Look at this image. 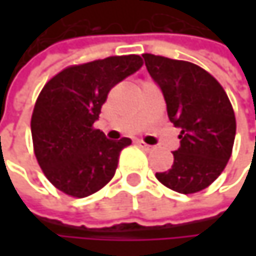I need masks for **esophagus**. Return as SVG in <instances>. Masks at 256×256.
I'll return each mask as SVG.
<instances>
[{
  "label": "esophagus",
  "mask_w": 256,
  "mask_h": 256,
  "mask_svg": "<svg viewBox=\"0 0 256 256\" xmlns=\"http://www.w3.org/2000/svg\"><path fill=\"white\" fill-rule=\"evenodd\" d=\"M138 146H139V148H142L144 151H151V150H152V146H151V145H148V144H145L144 140H138Z\"/></svg>",
  "instance_id": "1"
}]
</instances>
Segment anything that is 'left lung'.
I'll return each mask as SVG.
<instances>
[{"instance_id":"left-lung-1","label":"left lung","mask_w":256,"mask_h":256,"mask_svg":"<svg viewBox=\"0 0 256 256\" xmlns=\"http://www.w3.org/2000/svg\"><path fill=\"white\" fill-rule=\"evenodd\" d=\"M142 58L163 92L169 120L180 128L172 169L156 178L180 194L198 192L222 174L230 160L236 136L230 99L216 78L196 64L151 53Z\"/></svg>"}]
</instances>
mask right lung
Instances as JSON below:
<instances>
[{
    "label": "right lung",
    "instance_id": "add662e5",
    "mask_svg": "<svg viewBox=\"0 0 256 256\" xmlns=\"http://www.w3.org/2000/svg\"><path fill=\"white\" fill-rule=\"evenodd\" d=\"M138 54L71 65L50 78L30 118L34 152L42 174L62 192L82 198L116 175L132 140H110L93 128L110 90L142 66Z\"/></svg>",
    "mask_w": 256,
    "mask_h": 256
}]
</instances>
